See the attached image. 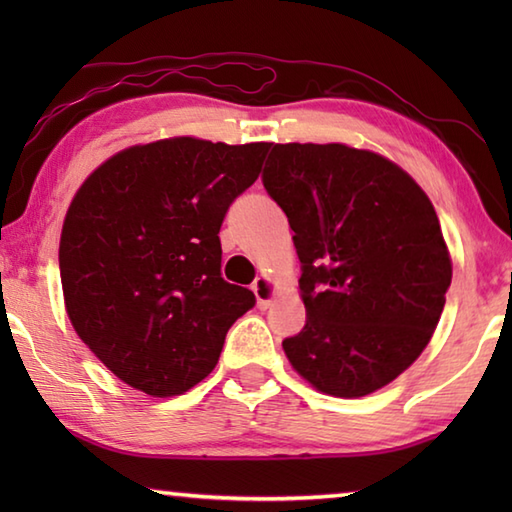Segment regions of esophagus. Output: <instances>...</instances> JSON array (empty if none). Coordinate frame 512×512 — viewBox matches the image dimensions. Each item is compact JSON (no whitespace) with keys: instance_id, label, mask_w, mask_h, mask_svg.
<instances>
[{"instance_id":"34e87169","label":"esophagus","mask_w":512,"mask_h":512,"mask_svg":"<svg viewBox=\"0 0 512 512\" xmlns=\"http://www.w3.org/2000/svg\"><path fill=\"white\" fill-rule=\"evenodd\" d=\"M253 293L257 298V307L268 309V307H271V302L275 300V296H277V284L271 280V277L262 275L253 282Z\"/></svg>"}]
</instances>
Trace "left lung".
<instances>
[{
  "instance_id": "1",
  "label": "left lung",
  "mask_w": 512,
  "mask_h": 512,
  "mask_svg": "<svg viewBox=\"0 0 512 512\" xmlns=\"http://www.w3.org/2000/svg\"><path fill=\"white\" fill-rule=\"evenodd\" d=\"M264 187L287 214L307 325L282 341L316 391L363 397L431 341L452 257L429 196L400 164L348 144H275Z\"/></svg>"
}]
</instances>
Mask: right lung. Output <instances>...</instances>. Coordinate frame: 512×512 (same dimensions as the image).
Masks as SVG:
<instances>
[{
    "mask_svg": "<svg viewBox=\"0 0 512 512\" xmlns=\"http://www.w3.org/2000/svg\"><path fill=\"white\" fill-rule=\"evenodd\" d=\"M268 149L198 137L135 144L99 164L69 203L58 250L65 311L135 391L187 393L255 305L253 291L221 277L219 230Z\"/></svg>",
    "mask_w": 512,
    "mask_h": 512,
    "instance_id": "obj_1",
    "label": "right lung"
}]
</instances>
